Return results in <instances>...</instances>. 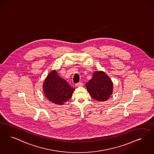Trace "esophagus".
Instances as JSON below:
<instances>
[{
    "mask_svg": "<svg viewBox=\"0 0 154 154\" xmlns=\"http://www.w3.org/2000/svg\"><path fill=\"white\" fill-rule=\"evenodd\" d=\"M75 85L76 87H79V86H83V83L82 82H78L77 84H75Z\"/></svg>",
    "mask_w": 154,
    "mask_h": 154,
    "instance_id": "obj_1",
    "label": "esophagus"
}]
</instances>
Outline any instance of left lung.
<instances>
[{
    "label": "left lung",
    "mask_w": 154,
    "mask_h": 154,
    "mask_svg": "<svg viewBox=\"0 0 154 154\" xmlns=\"http://www.w3.org/2000/svg\"><path fill=\"white\" fill-rule=\"evenodd\" d=\"M85 85L91 96L99 101L107 100L113 92V82L103 71L94 72L92 79Z\"/></svg>",
    "instance_id": "obj_1"
}]
</instances>
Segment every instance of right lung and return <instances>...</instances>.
<instances>
[{
  "label": "right lung",
  "instance_id": "1",
  "mask_svg": "<svg viewBox=\"0 0 154 154\" xmlns=\"http://www.w3.org/2000/svg\"><path fill=\"white\" fill-rule=\"evenodd\" d=\"M43 89L45 97L50 101L61 105L72 97L75 89L70 86L67 81L60 77L54 70L45 80Z\"/></svg>",
  "mask_w": 154,
  "mask_h": 154
}]
</instances>
